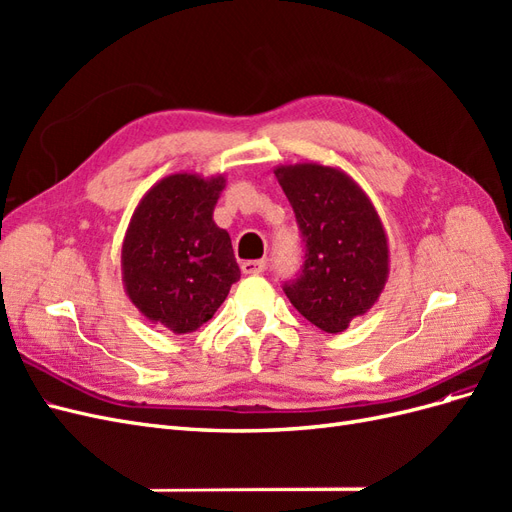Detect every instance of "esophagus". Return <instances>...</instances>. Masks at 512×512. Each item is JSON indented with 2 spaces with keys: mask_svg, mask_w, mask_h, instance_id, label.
<instances>
[{
  "mask_svg": "<svg viewBox=\"0 0 512 512\" xmlns=\"http://www.w3.org/2000/svg\"><path fill=\"white\" fill-rule=\"evenodd\" d=\"M241 271L245 275H260L267 271V262L265 260H245L241 265Z\"/></svg>",
  "mask_w": 512,
  "mask_h": 512,
  "instance_id": "obj_1",
  "label": "esophagus"
}]
</instances>
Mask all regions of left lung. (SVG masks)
<instances>
[{
	"label": "left lung",
	"mask_w": 512,
	"mask_h": 512,
	"mask_svg": "<svg viewBox=\"0 0 512 512\" xmlns=\"http://www.w3.org/2000/svg\"><path fill=\"white\" fill-rule=\"evenodd\" d=\"M275 177L297 215L305 262L284 292L324 333H342L367 314L389 280V237L363 188L337 166L299 162Z\"/></svg>",
	"instance_id": "8db88e82"
}]
</instances>
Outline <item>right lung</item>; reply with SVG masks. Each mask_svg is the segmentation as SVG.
I'll use <instances>...</instances> for the list:
<instances>
[{
  "label": "right lung",
  "mask_w": 512,
  "mask_h": 512,
  "mask_svg": "<svg viewBox=\"0 0 512 512\" xmlns=\"http://www.w3.org/2000/svg\"><path fill=\"white\" fill-rule=\"evenodd\" d=\"M224 188V175H168L138 200L123 237V290L175 335L211 320L241 277L228 232L213 222Z\"/></svg>",
  "instance_id": "obj_1"
}]
</instances>
